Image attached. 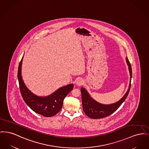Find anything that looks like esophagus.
Here are the masks:
<instances>
[{
    "label": "esophagus",
    "instance_id": "obj_1",
    "mask_svg": "<svg viewBox=\"0 0 149 149\" xmlns=\"http://www.w3.org/2000/svg\"><path fill=\"white\" fill-rule=\"evenodd\" d=\"M84 84V80L82 79H78L76 81V85L78 86H81Z\"/></svg>",
    "mask_w": 149,
    "mask_h": 149
}]
</instances>
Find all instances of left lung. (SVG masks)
<instances>
[{
	"instance_id": "8db88e82",
	"label": "left lung",
	"mask_w": 149,
	"mask_h": 149,
	"mask_svg": "<svg viewBox=\"0 0 149 149\" xmlns=\"http://www.w3.org/2000/svg\"><path fill=\"white\" fill-rule=\"evenodd\" d=\"M126 62L128 66V69L130 73V83L128 89L124 96L118 102L110 105L101 104L97 102L96 100L90 96L89 94L88 93L85 88H81L80 90L81 92V102L83 109L85 114L88 117L92 119H100L108 116L115 112L124 101L130 92L132 74L131 65L127 57H126Z\"/></svg>"
}]
</instances>
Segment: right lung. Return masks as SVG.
I'll return each instance as SVG.
<instances>
[{"label": "right lung", "instance_id": "obj_1", "mask_svg": "<svg viewBox=\"0 0 149 149\" xmlns=\"http://www.w3.org/2000/svg\"><path fill=\"white\" fill-rule=\"evenodd\" d=\"M22 57L19 63L17 77L19 89L24 101L34 112L45 117H51L57 114L63 105V100L73 89L74 84H70L58 88L48 96H38L33 94L25 86L21 76Z\"/></svg>", "mask_w": 149, "mask_h": 149}]
</instances>
